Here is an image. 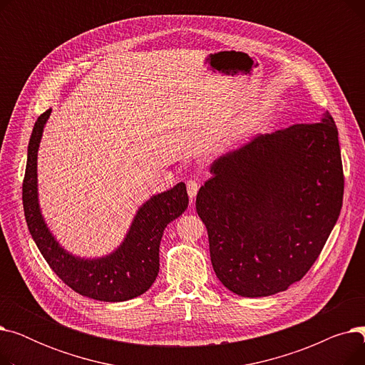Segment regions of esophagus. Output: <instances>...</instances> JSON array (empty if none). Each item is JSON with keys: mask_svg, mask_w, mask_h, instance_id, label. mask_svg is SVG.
I'll use <instances>...</instances> for the list:
<instances>
[{"mask_svg": "<svg viewBox=\"0 0 365 365\" xmlns=\"http://www.w3.org/2000/svg\"><path fill=\"white\" fill-rule=\"evenodd\" d=\"M200 185H201L200 179H189V180H187L186 187H187V194H189V198H190V200H194V198L197 197Z\"/></svg>", "mask_w": 365, "mask_h": 365, "instance_id": "1", "label": "esophagus"}]
</instances>
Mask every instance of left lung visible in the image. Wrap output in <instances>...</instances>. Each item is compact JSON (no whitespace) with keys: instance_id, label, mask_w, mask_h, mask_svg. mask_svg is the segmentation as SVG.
<instances>
[{"instance_id":"left-lung-1","label":"left lung","mask_w":365,"mask_h":365,"mask_svg":"<svg viewBox=\"0 0 365 365\" xmlns=\"http://www.w3.org/2000/svg\"><path fill=\"white\" fill-rule=\"evenodd\" d=\"M197 194L220 282L264 297L300 281L339 219L343 167L336 123L294 124L225 153Z\"/></svg>"}]
</instances>
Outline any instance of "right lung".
Masks as SVG:
<instances>
[{"label":"right lung","instance_id":"add662e5","mask_svg":"<svg viewBox=\"0 0 365 365\" xmlns=\"http://www.w3.org/2000/svg\"><path fill=\"white\" fill-rule=\"evenodd\" d=\"M51 109L38 117L28 146L22 186L29 232L48 266L68 287L101 302H124L149 290L160 271V242L164 229L187 208L183 182L148 200L134 217L123 244L106 257L81 259L65 252L48 231L38 205L36 155Z\"/></svg>","mask_w":365,"mask_h":365}]
</instances>
